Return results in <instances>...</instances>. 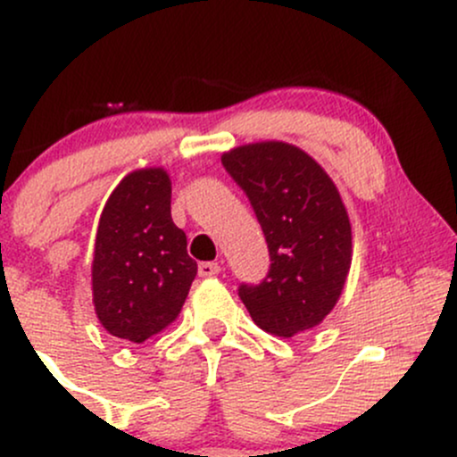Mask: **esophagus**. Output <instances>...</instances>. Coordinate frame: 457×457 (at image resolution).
I'll use <instances>...</instances> for the list:
<instances>
[{"label": "esophagus", "mask_w": 457, "mask_h": 457, "mask_svg": "<svg viewBox=\"0 0 457 457\" xmlns=\"http://www.w3.org/2000/svg\"><path fill=\"white\" fill-rule=\"evenodd\" d=\"M197 270L199 277H217L219 272H221V266H219L217 262H202Z\"/></svg>", "instance_id": "obj_1"}]
</instances>
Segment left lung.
<instances>
[{
  "label": "left lung",
  "instance_id": "left-lung-1",
  "mask_svg": "<svg viewBox=\"0 0 457 457\" xmlns=\"http://www.w3.org/2000/svg\"><path fill=\"white\" fill-rule=\"evenodd\" d=\"M221 162L249 197L270 253L264 281L238 287L251 318L283 339L318 327L337 305L353 264V228L337 187L286 141L238 145Z\"/></svg>",
  "mask_w": 457,
  "mask_h": 457
}]
</instances>
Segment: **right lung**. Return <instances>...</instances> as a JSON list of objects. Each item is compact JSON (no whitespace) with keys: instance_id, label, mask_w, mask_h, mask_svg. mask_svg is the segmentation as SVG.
Segmentation results:
<instances>
[{"instance_id":"add662e5","label":"right lung","mask_w":457,"mask_h":457,"mask_svg":"<svg viewBox=\"0 0 457 457\" xmlns=\"http://www.w3.org/2000/svg\"><path fill=\"white\" fill-rule=\"evenodd\" d=\"M197 262L171 221V180L162 167L130 171L104 204L92 260V301L103 328L141 344L178 318Z\"/></svg>"}]
</instances>
